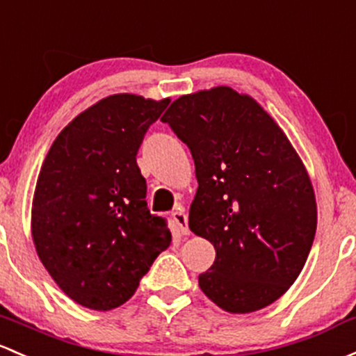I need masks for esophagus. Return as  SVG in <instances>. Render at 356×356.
Masks as SVG:
<instances>
[{"label": "esophagus", "mask_w": 356, "mask_h": 356, "mask_svg": "<svg viewBox=\"0 0 356 356\" xmlns=\"http://www.w3.org/2000/svg\"><path fill=\"white\" fill-rule=\"evenodd\" d=\"M172 222L175 223V227L179 228L182 235H189V227H188V215H186L184 208H175V211H172Z\"/></svg>", "instance_id": "esophagus-1"}]
</instances>
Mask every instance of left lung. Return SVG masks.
Wrapping results in <instances>:
<instances>
[{
  "instance_id": "left-lung-1",
  "label": "left lung",
  "mask_w": 356,
  "mask_h": 356,
  "mask_svg": "<svg viewBox=\"0 0 356 356\" xmlns=\"http://www.w3.org/2000/svg\"><path fill=\"white\" fill-rule=\"evenodd\" d=\"M162 122L196 167L189 228L216 250L200 275L203 293L232 314L278 300L300 275L317 227L312 184L285 133L230 87L179 97Z\"/></svg>"
}]
</instances>
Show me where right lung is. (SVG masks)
Listing matches in <instances>:
<instances>
[{
	"label": "right lung",
	"mask_w": 356,
	"mask_h": 356,
	"mask_svg": "<svg viewBox=\"0 0 356 356\" xmlns=\"http://www.w3.org/2000/svg\"><path fill=\"white\" fill-rule=\"evenodd\" d=\"M168 102L107 97L76 115L44 160L32 207L33 244L76 304L122 305L170 245L167 220L149 213L136 163L145 134Z\"/></svg>",
	"instance_id": "add662e5"
}]
</instances>
